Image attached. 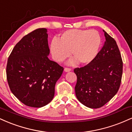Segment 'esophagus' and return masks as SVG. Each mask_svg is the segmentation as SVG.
<instances>
[{"instance_id": "obj_1", "label": "esophagus", "mask_w": 132, "mask_h": 132, "mask_svg": "<svg viewBox=\"0 0 132 132\" xmlns=\"http://www.w3.org/2000/svg\"><path fill=\"white\" fill-rule=\"evenodd\" d=\"M64 71L65 72H70L71 71V69H70V68H65L64 69Z\"/></svg>"}]
</instances>
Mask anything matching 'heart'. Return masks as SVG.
<instances>
[{
    "label": "heart",
    "instance_id": "heart-1",
    "mask_svg": "<svg viewBox=\"0 0 132 132\" xmlns=\"http://www.w3.org/2000/svg\"><path fill=\"white\" fill-rule=\"evenodd\" d=\"M101 45V38L94 29H72L64 31L59 39L52 40L50 50L54 60L62 62L71 54L74 57L68 62L88 64L97 56Z\"/></svg>",
    "mask_w": 132,
    "mask_h": 132
}]
</instances>
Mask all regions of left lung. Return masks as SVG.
<instances>
[{
    "mask_svg": "<svg viewBox=\"0 0 132 132\" xmlns=\"http://www.w3.org/2000/svg\"><path fill=\"white\" fill-rule=\"evenodd\" d=\"M106 41L95 59L86 66L76 68L75 94L85 106L97 109L109 102L121 83L123 62L116 41L103 30Z\"/></svg>",
    "mask_w": 132,
    "mask_h": 132,
    "instance_id": "obj_1",
    "label": "left lung"
}]
</instances>
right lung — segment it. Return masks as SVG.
Segmentation results:
<instances>
[{"label": "right lung", "mask_w": 132, "mask_h": 132, "mask_svg": "<svg viewBox=\"0 0 132 132\" xmlns=\"http://www.w3.org/2000/svg\"><path fill=\"white\" fill-rule=\"evenodd\" d=\"M46 28L24 36L11 52L7 65V78L15 97L26 106L41 108L52 100L55 85L63 68L49 60Z\"/></svg>", "instance_id": "obj_1"}]
</instances>
